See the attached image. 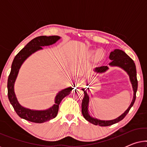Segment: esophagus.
<instances>
[{
  "label": "esophagus",
  "mask_w": 147,
  "mask_h": 147,
  "mask_svg": "<svg viewBox=\"0 0 147 147\" xmlns=\"http://www.w3.org/2000/svg\"><path fill=\"white\" fill-rule=\"evenodd\" d=\"M80 82V80H79V79L76 80V83H78V82Z\"/></svg>",
  "instance_id": "34e87169"
}]
</instances>
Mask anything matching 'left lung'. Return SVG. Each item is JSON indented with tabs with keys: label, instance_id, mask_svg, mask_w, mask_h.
Returning <instances> with one entry per match:
<instances>
[{
	"label": "left lung",
	"instance_id": "left-lung-1",
	"mask_svg": "<svg viewBox=\"0 0 147 147\" xmlns=\"http://www.w3.org/2000/svg\"><path fill=\"white\" fill-rule=\"evenodd\" d=\"M110 59L112 60L111 63H110V65H116L119 66V67L123 68L126 71H127L128 75L130 76V81H131L132 88H133L134 91V96L132 101L131 102L129 107L127 110L124 112V113L122 114L121 116L116 118V119L112 120H100L96 118H92L89 115L88 112V102H89V98L87 95L86 91H84V97L82 100V113L83 114L84 117L85 118L86 120L90 122V123L94 124V125H99L100 126H108L112 125V124L117 123L120 120H122L128 113L130 108L135 102L136 100V93L137 91L138 88V81L136 78V65L133 60L126 54L125 52L120 49H115L114 51H112L110 54ZM108 69L107 66H101V67H96L95 71L99 73L104 72ZM83 90H84L83 89Z\"/></svg>",
	"mask_w": 147,
	"mask_h": 147
}]
</instances>
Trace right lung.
Returning <instances> with one entry per match:
<instances>
[{"label": "right lung", "mask_w": 147, "mask_h": 147, "mask_svg": "<svg viewBox=\"0 0 147 147\" xmlns=\"http://www.w3.org/2000/svg\"><path fill=\"white\" fill-rule=\"evenodd\" d=\"M59 36H39L32 39L23 49H22L17 55L14 58L11 65V71L9 76L7 82L8 88V98L11 105L13 106L16 113L20 117L28 120V121L35 122V123H43V122L49 121L56 117L59 110V105L63 98L69 95L70 92L72 90V88H68L62 90L55 97V104L51 108L43 111H37V110H31L25 108L20 105L16 98L14 92V84L17 78L19 68L23 63V61L29 57L30 55L35 52L37 50L42 49V46H47L55 43L58 39Z\"/></svg>", "instance_id": "obj_1"}]
</instances>
